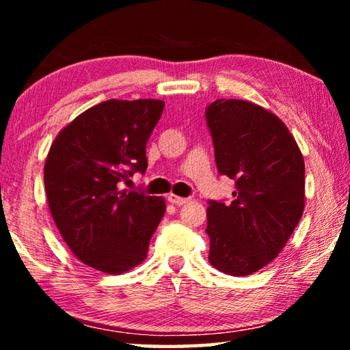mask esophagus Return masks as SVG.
<instances>
[{"label":"esophagus","instance_id":"1","mask_svg":"<svg viewBox=\"0 0 350 350\" xmlns=\"http://www.w3.org/2000/svg\"><path fill=\"white\" fill-rule=\"evenodd\" d=\"M168 200H170L171 204H174V205H183V204H187L189 199L176 196V194H168Z\"/></svg>","mask_w":350,"mask_h":350}]
</instances>
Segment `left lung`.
<instances>
[{
    "mask_svg": "<svg viewBox=\"0 0 350 350\" xmlns=\"http://www.w3.org/2000/svg\"><path fill=\"white\" fill-rule=\"evenodd\" d=\"M217 170L234 180V200H210L208 260L232 276L265 267L286 247L304 211V159L281 118L245 100L206 108Z\"/></svg>",
    "mask_w": 350,
    "mask_h": 350,
    "instance_id": "1",
    "label": "left lung"
}]
</instances>
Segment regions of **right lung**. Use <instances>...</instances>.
Here are the masks:
<instances>
[{
	"label": "right lung",
	"instance_id": "obj_1",
	"mask_svg": "<svg viewBox=\"0 0 350 350\" xmlns=\"http://www.w3.org/2000/svg\"><path fill=\"white\" fill-rule=\"evenodd\" d=\"M162 100H106L81 112L52 142L44 188L62 238L83 264L120 275L142 264L167 210L163 198L120 189L148 168L146 142Z\"/></svg>",
	"mask_w": 350,
	"mask_h": 350
}]
</instances>
